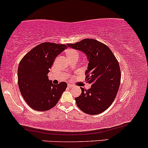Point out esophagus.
<instances>
[{
	"mask_svg": "<svg viewBox=\"0 0 148 148\" xmlns=\"http://www.w3.org/2000/svg\"><path fill=\"white\" fill-rule=\"evenodd\" d=\"M68 87H69V88H72V87H73V85H71V84H68Z\"/></svg>",
	"mask_w": 148,
	"mask_h": 148,
	"instance_id": "34e87169",
	"label": "esophagus"
}]
</instances>
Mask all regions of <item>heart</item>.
<instances>
[{"instance_id":"1","label":"heart","mask_w":148,"mask_h":148,"mask_svg":"<svg viewBox=\"0 0 148 148\" xmlns=\"http://www.w3.org/2000/svg\"><path fill=\"white\" fill-rule=\"evenodd\" d=\"M65 53H66V57H67L68 59L71 58H75H75H78L79 56L77 51H76L74 49H68V50L66 51Z\"/></svg>"}]
</instances>
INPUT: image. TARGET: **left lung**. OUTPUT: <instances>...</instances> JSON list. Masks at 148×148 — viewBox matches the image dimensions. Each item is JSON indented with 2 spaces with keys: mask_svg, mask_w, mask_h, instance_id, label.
I'll return each instance as SVG.
<instances>
[{
  "mask_svg": "<svg viewBox=\"0 0 148 148\" xmlns=\"http://www.w3.org/2000/svg\"><path fill=\"white\" fill-rule=\"evenodd\" d=\"M67 45L85 53L89 62L85 80L92 85L88 90L81 87V95L75 98L77 106L87 114L102 113L118 92L121 81L118 61L107 46L95 39H85Z\"/></svg>",
  "mask_w": 148,
  "mask_h": 148,
  "instance_id": "1",
  "label": "left lung"
}]
</instances>
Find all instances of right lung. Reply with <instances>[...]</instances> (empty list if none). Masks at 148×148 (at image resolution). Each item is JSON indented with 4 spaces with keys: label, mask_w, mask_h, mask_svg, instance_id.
<instances>
[{
    "label": "right lung",
    "mask_w": 148,
    "mask_h": 148,
    "mask_svg": "<svg viewBox=\"0 0 148 148\" xmlns=\"http://www.w3.org/2000/svg\"><path fill=\"white\" fill-rule=\"evenodd\" d=\"M67 44L42 43L29 51L20 62L17 70L18 85L22 96L32 109L43 112L56 106L67 83L54 85L48 73L58 54Z\"/></svg>",
    "instance_id": "obj_1"
}]
</instances>
